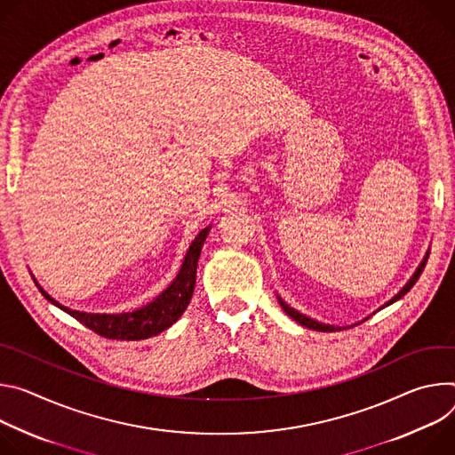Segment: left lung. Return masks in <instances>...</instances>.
Instances as JSON below:
<instances>
[{
    "label": "left lung",
    "instance_id": "1",
    "mask_svg": "<svg viewBox=\"0 0 455 455\" xmlns=\"http://www.w3.org/2000/svg\"><path fill=\"white\" fill-rule=\"evenodd\" d=\"M425 264H427V259L421 262V266L418 267V271L414 273V276L409 280V283L403 287L387 306H390V304H394V301H397L401 296H405L412 287H414V283L418 282V278L421 276V273H423V269H425ZM278 301H280V306H282V309L294 320V322H298L299 325H304V327H307V329H313V331H322V332H334V331H341V327H334V325H325V323H318V322H315V320H311V318H307V316H304V315H299L298 311H294V309H291L285 301L282 299V298H278Z\"/></svg>",
    "mask_w": 455,
    "mask_h": 455
}]
</instances>
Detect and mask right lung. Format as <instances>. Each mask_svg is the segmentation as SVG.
I'll list each match as a JSON object with an SVG mask.
<instances>
[{"label": "right lung", "instance_id": "right-lung-1", "mask_svg": "<svg viewBox=\"0 0 455 455\" xmlns=\"http://www.w3.org/2000/svg\"><path fill=\"white\" fill-rule=\"evenodd\" d=\"M210 228L202 229L195 240L189 245V251L186 253L184 264L173 280V283L163 291L154 301H149L148 306L132 311V313H121V315H92V313H81V311H72L58 301L54 298H50L41 287V294L52 301L54 306L68 313L72 318H76L79 323L93 331L95 334L108 338V339H126V341H135V339H144L149 336H156L163 331H166L170 325H173L180 315L186 311L193 289H195V276H196V264L200 257V249L202 243H204L208 236Z\"/></svg>", "mask_w": 455, "mask_h": 455}]
</instances>
